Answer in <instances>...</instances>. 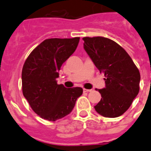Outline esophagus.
<instances>
[{"instance_id":"1","label":"esophagus","mask_w":151,"mask_h":151,"mask_svg":"<svg viewBox=\"0 0 151 151\" xmlns=\"http://www.w3.org/2000/svg\"><path fill=\"white\" fill-rule=\"evenodd\" d=\"M92 91L91 89H83V92H91Z\"/></svg>"}]
</instances>
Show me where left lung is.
Instances as JSON below:
<instances>
[{
	"mask_svg": "<svg viewBox=\"0 0 151 151\" xmlns=\"http://www.w3.org/2000/svg\"><path fill=\"white\" fill-rule=\"evenodd\" d=\"M84 50L105 76L106 87L94 106L106 117H117L128 110L139 91L140 73L132 59L120 45L104 37H85Z\"/></svg>",
	"mask_w": 151,
	"mask_h": 151,
	"instance_id": "left-lung-1",
	"label": "left lung"
}]
</instances>
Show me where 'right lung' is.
I'll use <instances>...</instances> for the list:
<instances>
[{
  "label": "right lung",
  "instance_id": "add662e5",
  "mask_svg": "<svg viewBox=\"0 0 151 151\" xmlns=\"http://www.w3.org/2000/svg\"><path fill=\"white\" fill-rule=\"evenodd\" d=\"M79 38H49L26 60L22 70V90L34 112L55 121L69 114L83 94L81 87L66 88L57 84L63 63L76 50Z\"/></svg>",
  "mask_w": 151,
  "mask_h": 151
}]
</instances>
